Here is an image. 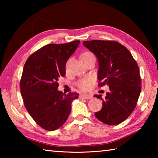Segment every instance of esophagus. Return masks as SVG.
Returning <instances> with one entry per match:
<instances>
[{
	"label": "esophagus",
	"mask_w": 158,
	"mask_h": 158,
	"mask_svg": "<svg viewBox=\"0 0 158 158\" xmlns=\"http://www.w3.org/2000/svg\"><path fill=\"white\" fill-rule=\"evenodd\" d=\"M80 98H85V99H92L93 96L91 95H89V94H82L79 95Z\"/></svg>",
	"instance_id": "34e87169"
}]
</instances>
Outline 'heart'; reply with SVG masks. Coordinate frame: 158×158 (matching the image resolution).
<instances>
[{"label": "heart", "instance_id": "heart-1", "mask_svg": "<svg viewBox=\"0 0 158 158\" xmlns=\"http://www.w3.org/2000/svg\"><path fill=\"white\" fill-rule=\"evenodd\" d=\"M81 59H90V58H95V56L94 53H92L91 52L86 51V52L82 53L81 56ZM93 81H94V79L93 77H87L79 80L77 83V85L80 89L83 90H86L90 89Z\"/></svg>", "mask_w": 158, "mask_h": 158}]
</instances>
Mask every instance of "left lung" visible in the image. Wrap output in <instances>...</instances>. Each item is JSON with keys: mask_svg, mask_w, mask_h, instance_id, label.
<instances>
[{"mask_svg": "<svg viewBox=\"0 0 158 158\" xmlns=\"http://www.w3.org/2000/svg\"><path fill=\"white\" fill-rule=\"evenodd\" d=\"M97 56L99 62L98 85H107L103 106L95 116L103 123L118 125L132 113L141 93V77L137 61L130 51L121 43L111 40L83 42Z\"/></svg>", "mask_w": 158, "mask_h": 158, "instance_id": "left-lung-1", "label": "left lung"}]
</instances>
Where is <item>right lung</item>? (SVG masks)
Listing matches in <instances>:
<instances>
[{
  "mask_svg": "<svg viewBox=\"0 0 158 158\" xmlns=\"http://www.w3.org/2000/svg\"><path fill=\"white\" fill-rule=\"evenodd\" d=\"M80 43L49 44L31 54L25 63L20 80L23 104L28 114L42 128L53 131L65 123L77 93L64 94L57 90L58 78L65 75L68 58Z\"/></svg>",
  "mask_w": 158,
  "mask_h": 158,
  "instance_id": "1",
  "label": "right lung"
}]
</instances>
